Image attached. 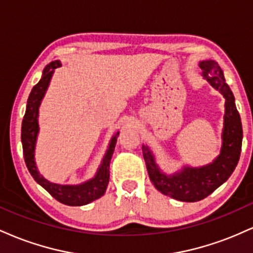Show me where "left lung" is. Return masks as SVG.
Masks as SVG:
<instances>
[{"mask_svg": "<svg viewBox=\"0 0 253 253\" xmlns=\"http://www.w3.org/2000/svg\"><path fill=\"white\" fill-rule=\"evenodd\" d=\"M203 76L225 97V121H223L221 152L215 161L202 168H183L181 172L167 176L159 171L149 147L143 145V155L146 162L151 182L161 193L184 202H196L211 195L216 188L228 179L236 169L242 151L243 127L234 96L223 72L214 60L200 63Z\"/></svg>", "mask_w": 253, "mask_h": 253, "instance_id": "1", "label": "left lung"}]
</instances>
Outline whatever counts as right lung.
Instances as JSON below:
<instances>
[{"label": "right lung", "mask_w": 253, "mask_h": 253, "mask_svg": "<svg viewBox=\"0 0 253 253\" xmlns=\"http://www.w3.org/2000/svg\"><path fill=\"white\" fill-rule=\"evenodd\" d=\"M60 66H62V64L59 60L48 64L43 69L42 80L33 86L30 96H28L27 107H26V113L21 127L22 150H24L25 162L28 171L43 189L47 190L57 201L64 203V205L84 206L102 196L107 189V185L109 182V163L113 152H114L119 132L110 140L109 147L107 150L106 156H104L102 164H101L100 169L97 170L94 178L90 179V181L80 185H60L47 181L38 172L36 162H34V147H36L37 134L38 130H39L38 113H39L40 102H42L48 83H50L52 74H53L54 69L60 68Z\"/></svg>", "instance_id": "add662e5"}]
</instances>
